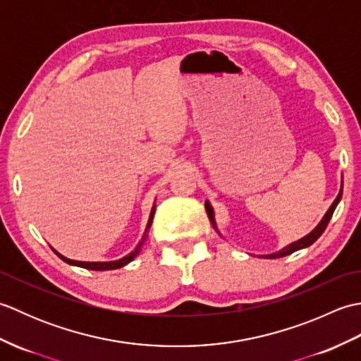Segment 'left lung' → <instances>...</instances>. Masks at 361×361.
I'll return each mask as SVG.
<instances>
[{"label": "left lung", "instance_id": "1", "mask_svg": "<svg viewBox=\"0 0 361 361\" xmlns=\"http://www.w3.org/2000/svg\"><path fill=\"white\" fill-rule=\"evenodd\" d=\"M341 195H343V181H341V189H340L338 195H336L334 203L331 204V208L327 209V212L324 214V217L321 219V221L315 226V229H312V231H310L307 235H304L302 239H299V240H296V242H291L290 245H287V247H283L282 250L274 251V252H271V255H264V256H259V257H267V259L283 257V256L291 255V252H295V251H298V250H302V248L310 247V245H312L313 242H315V240H318V237L324 233V229H326V226H327V224H329V220L332 219V214H334V211H335V208H336V204H338L340 200H341ZM204 209H206V214H208V217H209V220H211V224H212L214 229H216V231L220 234L219 228H217V224H216V214H214L212 206H211V203H209L208 200L204 202ZM220 235H221V234H220Z\"/></svg>", "mask_w": 361, "mask_h": 361}]
</instances>
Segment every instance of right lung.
<instances>
[{
	"mask_svg": "<svg viewBox=\"0 0 361 361\" xmlns=\"http://www.w3.org/2000/svg\"><path fill=\"white\" fill-rule=\"evenodd\" d=\"M155 209H157V204L153 203V206H152V211H150V216H149V220H147V226H145V231H144V235H142L141 242L136 245V248H135L132 252H128L127 256L121 257V259H118V260H110V262H85V260H74V259H68V257H65L63 255H60V252H59V251H56L54 248H52V251L56 252V255H57L60 259L65 260V262H66V264H70V265L82 267V268H87V270H94V271L116 270V268H121V267L127 265L128 262H132V260H133L137 255H140V251H141V248H142L144 242L147 240V237H149V229H150V226H152L153 216H155Z\"/></svg>",
	"mask_w": 361,
	"mask_h": 361,
	"instance_id": "obj_1",
	"label": "right lung"
}]
</instances>
